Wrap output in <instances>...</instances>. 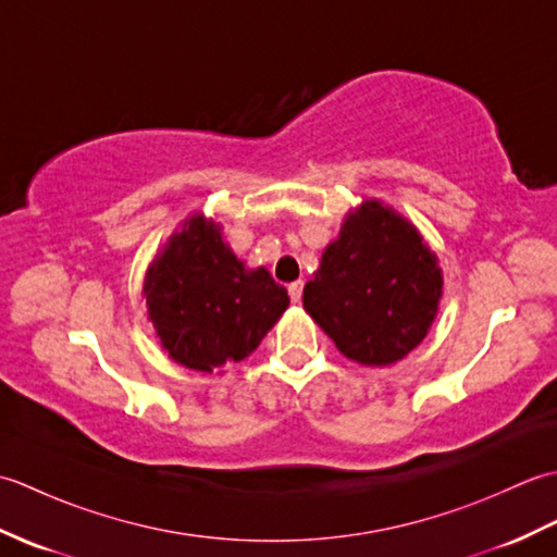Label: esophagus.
I'll return each instance as SVG.
<instances>
[{
	"label": "esophagus",
	"mask_w": 557,
	"mask_h": 557,
	"mask_svg": "<svg viewBox=\"0 0 557 557\" xmlns=\"http://www.w3.org/2000/svg\"><path fill=\"white\" fill-rule=\"evenodd\" d=\"M287 289H289V297H292V301H294V304H299V301H301V289H304V282H301V280L292 282V285H289Z\"/></svg>",
	"instance_id": "1"
}]
</instances>
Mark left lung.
Segmentation results:
<instances>
[{"mask_svg":"<svg viewBox=\"0 0 557 557\" xmlns=\"http://www.w3.org/2000/svg\"><path fill=\"white\" fill-rule=\"evenodd\" d=\"M441 297L443 270L417 224L369 198L325 246L304 311L347 359L389 366L429 335Z\"/></svg>","mask_w":557,"mask_h":557,"instance_id":"obj_1","label":"left lung"}]
</instances>
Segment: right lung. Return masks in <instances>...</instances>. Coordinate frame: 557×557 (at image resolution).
<instances>
[{
	"label": "right lung",
	"mask_w": 557,
	"mask_h": 557,
	"mask_svg": "<svg viewBox=\"0 0 557 557\" xmlns=\"http://www.w3.org/2000/svg\"><path fill=\"white\" fill-rule=\"evenodd\" d=\"M148 321L170 359L212 373L246 359L287 311V289L248 268L220 222L194 212L152 258L144 280Z\"/></svg>",
	"instance_id": "add662e5"
}]
</instances>
